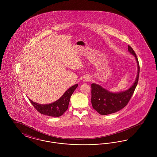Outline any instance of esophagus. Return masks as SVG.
Segmentation results:
<instances>
[{"mask_svg":"<svg viewBox=\"0 0 157 157\" xmlns=\"http://www.w3.org/2000/svg\"><path fill=\"white\" fill-rule=\"evenodd\" d=\"M90 78L88 76H86L84 77V78H83V81L85 82H88V81H90Z\"/></svg>","mask_w":157,"mask_h":157,"instance_id":"esophagus-1","label":"esophagus"}]
</instances>
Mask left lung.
<instances>
[{
	"mask_svg": "<svg viewBox=\"0 0 157 157\" xmlns=\"http://www.w3.org/2000/svg\"><path fill=\"white\" fill-rule=\"evenodd\" d=\"M128 49V51L135 57L138 63V75L134 84L129 90L120 93H112L95 83L91 85L92 105L93 108L101 115L111 114L124 108L131 99L137 86L140 74L138 60L134 51L129 45Z\"/></svg>",
	"mask_w": 157,
	"mask_h": 157,
	"instance_id": "1",
	"label": "left lung"
}]
</instances>
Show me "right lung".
<instances>
[{"mask_svg": "<svg viewBox=\"0 0 157 157\" xmlns=\"http://www.w3.org/2000/svg\"><path fill=\"white\" fill-rule=\"evenodd\" d=\"M78 86V85L76 84L71 86L65 92L59 99L50 104H39L33 102L30 99L29 101L33 107L40 113L50 117H58L63 115L67 110L71 97Z\"/></svg>", "mask_w": 157, "mask_h": 157, "instance_id": "add662e5", "label": "right lung"}]
</instances>
